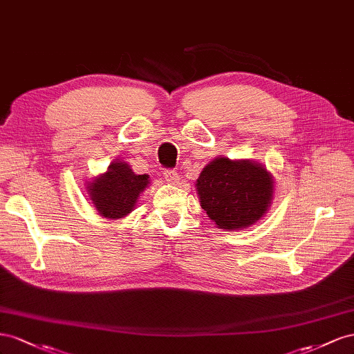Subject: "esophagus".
I'll return each instance as SVG.
<instances>
[{"instance_id":"obj_1","label":"esophagus","mask_w":354,"mask_h":354,"mask_svg":"<svg viewBox=\"0 0 354 354\" xmlns=\"http://www.w3.org/2000/svg\"><path fill=\"white\" fill-rule=\"evenodd\" d=\"M163 176H165V179H166V183H169V184H171V185H175V184L179 183V176H178V174H176V170L166 169V170L163 171Z\"/></svg>"}]
</instances>
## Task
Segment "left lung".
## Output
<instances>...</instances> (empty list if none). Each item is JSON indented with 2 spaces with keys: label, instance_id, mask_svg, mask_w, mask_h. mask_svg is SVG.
Here are the masks:
<instances>
[{
  "label": "left lung",
  "instance_id": "8db88e82",
  "mask_svg": "<svg viewBox=\"0 0 354 354\" xmlns=\"http://www.w3.org/2000/svg\"><path fill=\"white\" fill-rule=\"evenodd\" d=\"M196 187L200 206L222 230L254 225L266 215L274 193V180L264 166L227 157L212 160Z\"/></svg>",
  "mask_w": 354,
  "mask_h": 354
}]
</instances>
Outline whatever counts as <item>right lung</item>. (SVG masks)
I'll return each mask as SVG.
<instances>
[{"label": "right lung", "instance_id": "right-lung-1", "mask_svg": "<svg viewBox=\"0 0 354 354\" xmlns=\"http://www.w3.org/2000/svg\"><path fill=\"white\" fill-rule=\"evenodd\" d=\"M148 175H136L126 161H114L87 185L90 200L100 216L121 219L136 206L139 194L149 184Z\"/></svg>", "mask_w": 354, "mask_h": 354}]
</instances>
